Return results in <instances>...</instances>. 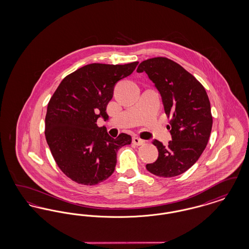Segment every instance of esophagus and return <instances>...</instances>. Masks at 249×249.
Returning <instances> with one entry per match:
<instances>
[{
  "instance_id": "esophagus-1",
  "label": "esophagus",
  "mask_w": 249,
  "mask_h": 249,
  "mask_svg": "<svg viewBox=\"0 0 249 249\" xmlns=\"http://www.w3.org/2000/svg\"><path fill=\"white\" fill-rule=\"evenodd\" d=\"M132 142L134 144H136V145H142V144L144 143V141L141 139V138H139V137H133L132 138Z\"/></svg>"
}]
</instances>
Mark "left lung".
Segmentation results:
<instances>
[{"instance_id":"left-lung-1","label":"left lung","mask_w":249,"mask_h":249,"mask_svg":"<svg viewBox=\"0 0 249 249\" xmlns=\"http://www.w3.org/2000/svg\"><path fill=\"white\" fill-rule=\"evenodd\" d=\"M137 71H145L155 83L162 97L166 116L171 118L167 129L172 141L164 146L154 140L159 158L145 167L158 177H177L199 160L209 140L213 118L208 96L190 72L165 57L143 60Z\"/></svg>"}]
</instances>
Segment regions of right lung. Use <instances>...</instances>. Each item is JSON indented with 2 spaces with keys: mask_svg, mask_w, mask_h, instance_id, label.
Returning a JSON list of instances; mask_svg holds the SVG:
<instances>
[{
  "mask_svg": "<svg viewBox=\"0 0 249 249\" xmlns=\"http://www.w3.org/2000/svg\"><path fill=\"white\" fill-rule=\"evenodd\" d=\"M138 63L85 65L65 76L50 98L46 139L57 165L75 183L92 186L107 180L115 171L118 150L131 142L127 133L109 136L97 119H108L115 85Z\"/></svg>",
  "mask_w": 249,
  "mask_h": 249,
  "instance_id": "add662e5",
  "label": "right lung"
}]
</instances>
